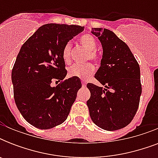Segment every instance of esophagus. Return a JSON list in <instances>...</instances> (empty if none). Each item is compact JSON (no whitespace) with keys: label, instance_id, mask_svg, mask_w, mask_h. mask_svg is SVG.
<instances>
[{"label":"esophagus","instance_id":"esophagus-1","mask_svg":"<svg viewBox=\"0 0 158 158\" xmlns=\"http://www.w3.org/2000/svg\"><path fill=\"white\" fill-rule=\"evenodd\" d=\"M81 82H82V85H83V87L86 86V82L84 81V80H83V79L81 80Z\"/></svg>","mask_w":158,"mask_h":158}]
</instances>
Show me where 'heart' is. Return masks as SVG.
Returning a JSON list of instances; mask_svg holds the SVG:
<instances>
[{
    "instance_id": "obj_1",
    "label": "heart",
    "mask_w": 158,
    "mask_h": 158,
    "mask_svg": "<svg viewBox=\"0 0 158 158\" xmlns=\"http://www.w3.org/2000/svg\"><path fill=\"white\" fill-rule=\"evenodd\" d=\"M79 42L80 45L83 46L87 51H89L88 58L94 61H98L100 59V55L96 51L97 41L94 36L89 33L84 34L79 38ZM71 43L68 42L62 49V58L64 62L69 61L71 56ZM94 65L90 63L84 64H74L68 69V75L69 77H77L79 79H87L89 75H91L94 73Z\"/></svg>"
}]
</instances>
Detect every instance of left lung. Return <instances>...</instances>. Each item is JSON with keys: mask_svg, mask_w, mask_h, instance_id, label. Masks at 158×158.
Returning a JSON list of instances; mask_svg holds the SVG:
<instances>
[{"mask_svg": "<svg viewBox=\"0 0 158 158\" xmlns=\"http://www.w3.org/2000/svg\"><path fill=\"white\" fill-rule=\"evenodd\" d=\"M92 33L98 38L103 49L95 78L104 87L87 84L91 93L87 102L90 117L103 130H120L131 122L139 105V64L126 43L112 31L94 28Z\"/></svg>", "mask_w": 158, "mask_h": 158, "instance_id": "obj_1", "label": "left lung"}]
</instances>
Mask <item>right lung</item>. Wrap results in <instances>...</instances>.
Segmentation results:
<instances>
[{
	"mask_svg": "<svg viewBox=\"0 0 158 158\" xmlns=\"http://www.w3.org/2000/svg\"><path fill=\"white\" fill-rule=\"evenodd\" d=\"M84 28L44 24L21 47L11 73L14 98L21 115L34 127L52 129L68 117L82 84L77 77L64 79L62 49ZM54 80L61 83L52 87Z\"/></svg>",
	"mask_w": 158,
	"mask_h": 158,
	"instance_id": "add662e5",
	"label": "right lung"
}]
</instances>
